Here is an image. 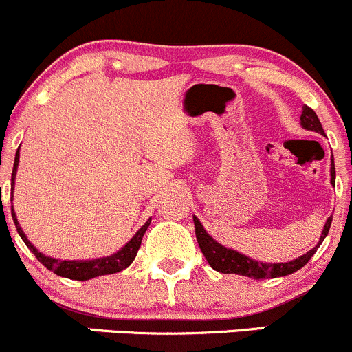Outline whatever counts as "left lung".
Returning a JSON list of instances; mask_svg holds the SVG:
<instances>
[{
    "label": "left lung",
    "instance_id": "8db88e82",
    "mask_svg": "<svg viewBox=\"0 0 352 352\" xmlns=\"http://www.w3.org/2000/svg\"><path fill=\"white\" fill-rule=\"evenodd\" d=\"M301 126L308 131H315L318 134H325L324 127H322L320 120H318L317 113L314 109H310L308 105L303 107V113H301ZM330 175H332V186L336 182V168H333V160H332V168H330ZM194 225H196V239L201 252L204 254L206 261L209 262L214 271L223 272V274H240L247 276L252 279H271V278H281V276L293 274V272L300 271L311 257L317 252V248L320 247V243L324 242V239L327 236L330 225H332V218L327 219L324 226V232H322L320 242L317 247L311 248L310 252H307L301 257L294 258L291 262H285V264H262V262L254 261V258L247 257V255L239 254V252L232 250V248L223 247L221 243H218L216 240H212L211 236L206 233L204 226L201 225V221L194 216Z\"/></svg>",
    "mask_w": 352,
    "mask_h": 352
}]
</instances>
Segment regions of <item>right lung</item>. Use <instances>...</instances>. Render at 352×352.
Segmentation results:
<instances>
[{"instance_id":"right-lung-1","label":"right lung","mask_w":352,"mask_h":352,"mask_svg":"<svg viewBox=\"0 0 352 352\" xmlns=\"http://www.w3.org/2000/svg\"><path fill=\"white\" fill-rule=\"evenodd\" d=\"M19 158L20 153L16 151L15 155V163H13V173H12V184L15 182V175H16V166H19ZM12 218L15 221L16 232L19 235L22 236V240L27 245L28 248L32 250V254L37 257V261L41 264H44L49 271H52L54 274L63 276V278H69V279H76V281H87V279L97 278V276H105V274H116V272H120L122 269L129 267L133 264V261L136 258L138 250L141 247V240H143V235L146 233L148 226H150L151 219H148L143 226L140 228V232L131 239V242H127L120 248L117 254L109 255V257H102V258H94V261H58V258L52 257H45L44 254L37 250L28 239L25 236V233L20 228L19 221H16L15 211L12 209Z\"/></svg>"}]
</instances>
